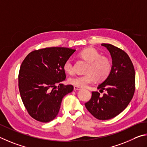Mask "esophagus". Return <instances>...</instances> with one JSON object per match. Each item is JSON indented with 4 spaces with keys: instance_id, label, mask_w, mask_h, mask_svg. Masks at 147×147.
Here are the masks:
<instances>
[{
    "instance_id": "34e87169",
    "label": "esophagus",
    "mask_w": 147,
    "mask_h": 147,
    "mask_svg": "<svg viewBox=\"0 0 147 147\" xmlns=\"http://www.w3.org/2000/svg\"><path fill=\"white\" fill-rule=\"evenodd\" d=\"M74 90H79L81 89V88H80V87H78V86H74Z\"/></svg>"
}]
</instances>
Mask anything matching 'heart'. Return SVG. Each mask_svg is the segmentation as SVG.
I'll list each match as a JSON object with an SVG mask.
<instances>
[{"instance_id": "b5f03b06", "label": "heart", "mask_w": 147, "mask_h": 147, "mask_svg": "<svg viewBox=\"0 0 147 147\" xmlns=\"http://www.w3.org/2000/svg\"><path fill=\"white\" fill-rule=\"evenodd\" d=\"M79 56L88 63L86 69V74L70 78L68 79L70 84L84 88L94 83L96 79L99 81H104L109 76L112 68L111 62L107 57L101 55L96 49L92 48L84 49L79 52ZM63 69L68 74L74 73L73 62L71 59H67L64 62Z\"/></svg>"}]
</instances>
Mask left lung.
<instances>
[{
  "instance_id": "1",
  "label": "left lung",
  "mask_w": 147,
  "mask_h": 147,
  "mask_svg": "<svg viewBox=\"0 0 147 147\" xmlns=\"http://www.w3.org/2000/svg\"><path fill=\"white\" fill-rule=\"evenodd\" d=\"M110 51L112 66L109 76L97 88L106 90L102 96L92 92V97L84 105L97 119L107 120L117 116L130 103L135 92V70L128 54L110 44H102Z\"/></svg>"
}]
</instances>
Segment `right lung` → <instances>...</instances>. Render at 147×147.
<instances>
[{
	"mask_svg": "<svg viewBox=\"0 0 147 147\" xmlns=\"http://www.w3.org/2000/svg\"><path fill=\"white\" fill-rule=\"evenodd\" d=\"M75 51L61 47L39 49L30 52L22 61L18 76L19 92L34 119L42 123L52 121L63 97L73 90V86L61 82L66 79L63 64Z\"/></svg>",
	"mask_w": 147,
	"mask_h": 147,
	"instance_id": "obj_1",
	"label": "right lung"
}]
</instances>
